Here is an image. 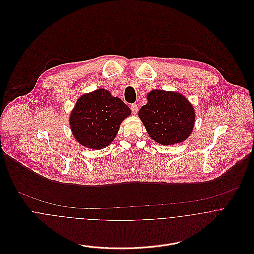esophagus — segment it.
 <instances>
[{
    "instance_id": "34e87169",
    "label": "esophagus",
    "mask_w": 254,
    "mask_h": 254,
    "mask_svg": "<svg viewBox=\"0 0 254 254\" xmlns=\"http://www.w3.org/2000/svg\"><path fill=\"white\" fill-rule=\"evenodd\" d=\"M131 110H132V112L134 114H136L138 112V110H139V108L137 107V105H131Z\"/></svg>"
}]
</instances>
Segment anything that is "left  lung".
<instances>
[{
	"label": "left lung",
	"mask_w": 254,
	"mask_h": 254,
	"mask_svg": "<svg viewBox=\"0 0 254 254\" xmlns=\"http://www.w3.org/2000/svg\"><path fill=\"white\" fill-rule=\"evenodd\" d=\"M147 103L139 110L149 137L160 145H171L186 141L195 122L193 106L180 93L152 90Z\"/></svg>",
	"instance_id": "obj_1"
}]
</instances>
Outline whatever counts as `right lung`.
Listing matches in <instances>:
<instances>
[{"mask_svg":"<svg viewBox=\"0 0 254 254\" xmlns=\"http://www.w3.org/2000/svg\"><path fill=\"white\" fill-rule=\"evenodd\" d=\"M129 115L131 109L121 99L106 89H97L79 97L70 112L69 125L80 145L102 149L115 139L122 121Z\"/></svg>","mask_w":254,"mask_h":254,"instance_id":"obj_1","label":"right lung"}]
</instances>
